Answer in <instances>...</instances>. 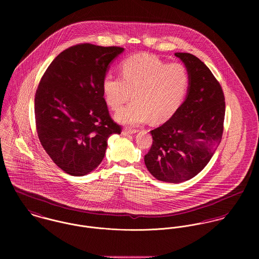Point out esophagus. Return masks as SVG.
Masks as SVG:
<instances>
[{"label":"esophagus","mask_w":259,"mask_h":259,"mask_svg":"<svg viewBox=\"0 0 259 259\" xmlns=\"http://www.w3.org/2000/svg\"><path fill=\"white\" fill-rule=\"evenodd\" d=\"M136 133H138V130L125 128V130H123V132H122V135H123V136H128V135H134V134H136Z\"/></svg>","instance_id":"34e87169"}]
</instances>
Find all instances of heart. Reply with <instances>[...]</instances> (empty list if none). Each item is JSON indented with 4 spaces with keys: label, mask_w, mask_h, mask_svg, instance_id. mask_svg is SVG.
Returning a JSON list of instances; mask_svg holds the SVG:
<instances>
[{
    "label": "heart",
    "mask_w": 259,
    "mask_h": 259,
    "mask_svg": "<svg viewBox=\"0 0 259 259\" xmlns=\"http://www.w3.org/2000/svg\"><path fill=\"white\" fill-rule=\"evenodd\" d=\"M120 76L108 74L103 92L112 110H119L132 98L131 105L118 111V122L130 125L144 123L151 117L158 122L179 109L189 87V74L181 63L167 64L149 55H135L119 66Z\"/></svg>",
    "instance_id": "heart-1"
}]
</instances>
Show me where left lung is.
Instances as JSON below:
<instances>
[{
	"instance_id": "obj_1",
	"label": "left lung",
	"mask_w": 259,
	"mask_h": 259,
	"mask_svg": "<svg viewBox=\"0 0 259 259\" xmlns=\"http://www.w3.org/2000/svg\"><path fill=\"white\" fill-rule=\"evenodd\" d=\"M189 74L185 102L162 125L150 131L145 155L148 171L158 181L179 184L199 174L222 142L225 102L222 87L195 56L176 53Z\"/></svg>"
}]
</instances>
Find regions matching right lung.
I'll return each instance as SVG.
<instances>
[{"label":"right lung","instance_id":"right-lung-1","mask_svg":"<svg viewBox=\"0 0 259 259\" xmlns=\"http://www.w3.org/2000/svg\"><path fill=\"white\" fill-rule=\"evenodd\" d=\"M120 47L75 45L62 52L40 78L35 97L37 137L65 172L81 177L105 157L108 139L119 135L104 99L103 80Z\"/></svg>","mask_w":259,"mask_h":259}]
</instances>
